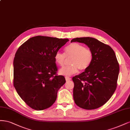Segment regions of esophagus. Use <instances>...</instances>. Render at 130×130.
Segmentation results:
<instances>
[{"label": "esophagus", "mask_w": 130, "mask_h": 130, "mask_svg": "<svg viewBox=\"0 0 130 130\" xmlns=\"http://www.w3.org/2000/svg\"><path fill=\"white\" fill-rule=\"evenodd\" d=\"M65 79H66V81H69V80H71V78H70V77H65Z\"/></svg>", "instance_id": "1"}]
</instances>
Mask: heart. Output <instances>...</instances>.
I'll use <instances>...</instances> for the list:
<instances>
[{
  "mask_svg": "<svg viewBox=\"0 0 130 130\" xmlns=\"http://www.w3.org/2000/svg\"><path fill=\"white\" fill-rule=\"evenodd\" d=\"M65 54L57 52L54 56L57 64L64 66L66 57L71 58L70 65L60 70V73L65 76H69L76 73L79 69L85 71L89 68L93 59V53L89 47H84L83 44L73 43L66 46Z\"/></svg>",
  "mask_w": 130,
  "mask_h": 130,
  "instance_id": "heart-1",
  "label": "heart"
}]
</instances>
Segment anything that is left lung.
<instances>
[{"label":"left lung","instance_id":"1","mask_svg":"<svg viewBox=\"0 0 130 130\" xmlns=\"http://www.w3.org/2000/svg\"><path fill=\"white\" fill-rule=\"evenodd\" d=\"M71 42L84 43L93 53L89 68L72 78L74 101L86 110L101 107L111 98L117 86L119 65L116 54L109 45L93 38H76Z\"/></svg>","mask_w":130,"mask_h":130}]
</instances>
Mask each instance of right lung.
<instances>
[{"label": "right lung", "mask_w": 130, "mask_h": 130, "mask_svg": "<svg viewBox=\"0 0 130 130\" xmlns=\"http://www.w3.org/2000/svg\"><path fill=\"white\" fill-rule=\"evenodd\" d=\"M68 39L36 36L23 43L13 60V85L28 106L43 110L55 102L57 92L66 82L58 75L54 56Z\"/></svg>", "instance_id": "1"}]
</instances>
